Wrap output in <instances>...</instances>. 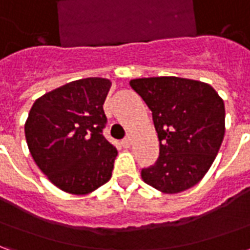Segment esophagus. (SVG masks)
Segmentation results:
<instances>
[{
	"mask_svg": "<svg viewBox=\"0 0 250 250\" xmlns=\"http://www.w3.org/2000/svg\"><path fill=\"white\" fill-rule=\"evenodd\" d=\"M131 143H132V139H131V136H125V139L122 141V146L125 147V148H128L131 146Z\"/></svg>",
	"mask_w": 250,
	"mask_h": 250,
	"instance_id": "esophagus-1",
	"label": "esophagus"
}]
</instances>
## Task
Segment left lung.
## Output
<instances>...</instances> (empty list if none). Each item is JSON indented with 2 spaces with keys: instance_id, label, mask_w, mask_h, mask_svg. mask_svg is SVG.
Returning a JSON list of instances; mask_svg holds the SVG:
<instances>
[{
  "instance_id": "obj_1",
  "label": "left lung",
  "mask_w": 250,
  "mask_h": 250,
  "mask_svg": "<svg viewBox=\"0 0 250 250\" xmlns=\"http://www.w3.org/2000/svg\"><path fill=\"white\" fill-rule=\"evenodd\" d=\"M130 85L151 109L159 139L158 159L142 168L143 181L166 194L193 188L225 135L224 100L209 84L182 77L134 79Z\"/></svg>"
}]
</instances>
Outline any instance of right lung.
<instances>
[{"label":"right lung","instance_id":"1","mask_svg":"<svg viewBox=\"0 0 250 250\" xmlns=\"http://www.w3.org/2000/svg\"><path fill=\"white\" fill-rule=\"evenodd\" d=\"M111 82L87 77L36 100L25 123L29 151L52 184L88 194L108 182L118 150L103 136V104Z\"/></svg>","mask_w":250,"mask_h":250}]
</instances>
